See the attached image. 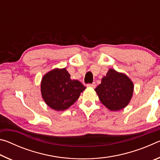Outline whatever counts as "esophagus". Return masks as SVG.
<instances>
[{
    "instance_id": "obj_1",
    "label": "esophagus",
    "mask_w": 160,
    "mask_h": 160,
    "mask_svg": "<svg viewBox=\"0 0 160 160\" xmlns=\"http://www.w3.org/2000/svg\"><path fill=\"white\" fill-rule=\"evenodd\" d=\"M87 86L89 87V88H94L96 87V84L95 82H93V83H89L87 85Z\"/></svg>"
}]
</instances>
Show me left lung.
<instances>
[{
  "mask_svg": "<svg viewBox=\"0 0 160 160\" xmlns=\"http://www.w3.org/2000/svg\"><path fill=\"white\" fill-rule=\"evenodd\" d=\"M133 88V84L127 75L109 69L94 90L105 107L111 111H118L128 104Z\"/></svg>",
  "mask_w": 160,
  "mask_h": 160,
  "instance_id": "left-lung-1",
  "label": "left lung"
}]
</instances>
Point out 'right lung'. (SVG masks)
<instances>
[{
	"label": "right lung",
	"instance_id": "add662e5",
	"mask_svg": "<svg viewBox=\"0 0 160 160\" xmlns=\"http://www.w3.org/2000/svg\"><path fill=\"white\" fill-rule=\"evenodd\" d=\"M86 88L80 81L70 79L66 68H56L42 78L41 92L48 107L56 111L69 108L79 98Z\"/></svg>",
	"mask_w": 160,
	"mask_h": 160
}]
</instances>
